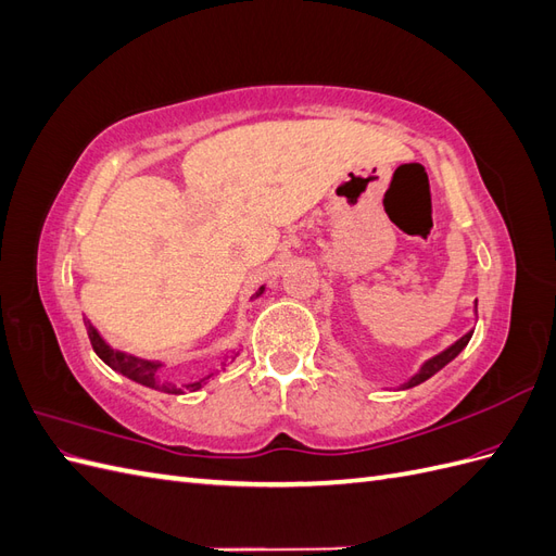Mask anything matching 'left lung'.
I'll return each mask as SVG.
<instances>
[{"mask_svg":"<svg viewBox=\"0 0 556 556\" xmlns=\"http://www.w3.org/2000/svg\"><path fill=\"white\" fill-rule=\"evenodd\" d=\"M470 336H473V331H468L466 336H462V339L454 343V345H450L445 352H441V355H435L433 359H429L422 368H419V374L417 376H413L406 384H403V390H408V387H415V384H419V382H425V380H429L433 374H439L441 368L447 364V362H452L454 357L459 355V352L468 345V341H470Z\"/></svg>","mask_w":556,"mask_h":556,"instance_id":"left-lung-1","label":"left lung"}]
</instances>
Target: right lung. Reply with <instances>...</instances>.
Instances as JSON below:
<instances>
[{
	"instance_id": "right-lung-1",
	"label": "right lung",
	"mask_w": 556,
	"mask_h": 556,
	"mask_svg": "<svg viewBox=\"0 0 556 556\" xmlns=\"http://www.w3.org/2000/svg\"><path fill=\"white\" fill-rule=\"evenodd\" d=\"M262 292H264V288H260L255 296H260ZM83 323H86L88 339H90V343H92V350L99 355V359H104L111 368H115L117 374L127 376V378L134 380V382L146 384V387H153V390H160V392H166V394H182V392L201 390V387H204V384L211 380V376H206V378H201V380H192V382H188V384L178 387L176 382L164 378V374H162L164 366H162L160 362L139 359V357H131V355H125V352H117V350L109 348V345L102 341V336H99L97 329L92 327L90 319L83 317Z\"/></svg>"
}]
</instances>
